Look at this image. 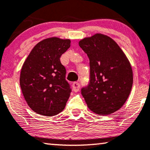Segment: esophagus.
Wrapping results in <instances>:
<instances>
[{
	"mask_svg": "<svg viewBox=\"0 0 150 150\" xmlns=\"http://www.w3.org/2000/svg\"><path fill=\"white\" fill-rule=\"evenodd\" d=\"M80 87H81V85H80V83H78V82H74V83L72 84V87H73L74 91H75V92L79 91Z\"/></svg>",
	"mask_w": 150,
	"mask_h": 150,
	"instance_id": "1",
	"label": "esophagus"
}]
</instances>
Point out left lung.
Masks as SVG:
<instances>
[{"label": "left lung", "instance_id": "left-lung-1", "mask_svg": "<svg viewBox=\"0 0 150 150\" xmlns=\"http://www.w3.org/2000/svg\"><path fill=\"white\" fill-rule=\"evenodd\" d=\"M89 59V81L81 93L90 110L106 115L120 109L133 83L131 65L120 46L109 37L96 34L79 42Z\"/></svg>", "mask_w": 150, "mask_h": 150}]
</instances>
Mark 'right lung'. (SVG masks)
<instances>
[{"label": "right lung", "mask_w": 150, "mask_h": 150, "mask_svg": "<svg viewBox=\"0 0 150 150\" xmlns=\"http://www.w3.org/2000/svg\"><path fill=\"white\" fill-rule=\"evenodd\" d=\"M69 47V40L46 39L33 48L24 61L20 87L28 105L37 113L54 116L65 107L71 89L60 58Z\"/></svg>", "instance_id": "right-lung-1"}]
</instances>
